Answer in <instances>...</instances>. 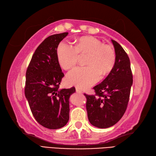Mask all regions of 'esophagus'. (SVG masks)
<instances>
[{
  "label": "esophagus",
  "mask_w": 156,
  "mask_h": 156,
  "mask_svg": "<svg viewBox=\"0 0 156 156\" xmlns=\"http://www.w3.org/2000/svg\"><path fill=\"white\" fill-rule=\"evenodd\" d=\"M76 92L78 93H81L82 91L79 89V88H77V87H76Z\"/></svg>",
  "instance_id": "1"
}]
</instances>
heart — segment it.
I'll list each match as a JSON object with an SVG mask.
<instances>
[{
	"label": "heart",
	"instance_id": "obj_1",
	"mask_svg": "<svg viewBox=\"0 0 156 156\" xmlns=\"http://www.w3.org/2000/svg\"><path fill=\"white\" fill-rule=\"evenodd\" d=\"M79 55H87L86 67L75 68L67 75V81L79 89H87L96 83L101 76H105L115 66L116 54L110 44H102L93 36L79 38L74 46L65 41L57 48V58L64 69L73 68L78 62Z\"/></svg>",
	"mask_w": 156,
	"mask_h": 156
}]
</instances>
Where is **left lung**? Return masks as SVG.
Listing matches in <instances>:
<instances>
[{
    "mask_svg": "<svg viewBox=\"0 0 156 156\" xmlns=\"http://www.w3.org/2000/svg\"><path fill=\"white\" fill-rule=\"evenodd\" d=\"M116 54L115 66L105 80L93 87L95 94H84L90 123L107 128L121 119L127 108L133 76L130 62L122 47L112 40Z\"/></svg>",
    "mask_w": 156,
    "mask_h": 156,
    "instance_id": "1",
    "label": "left lung"
}]
</instances>
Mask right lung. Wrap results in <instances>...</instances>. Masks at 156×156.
<instances>
[{"instance_id":"1","label":"right lung","mask_w":156,"mask_h":156,"mask_svg":"<svg viewBox=\"0 0 156 156\" xmlns=\"http://www.w3.org/2000/svg\"><path fill=\"white\" fill-rule=\"evenodd\" d=\"M68 32L45 38L36 49L26 73L24 93L34 117L41 126L59 129L69 119V98L75 87L59 89L64 74L57 58V48Z\"/></svg>"}]
</instances>
